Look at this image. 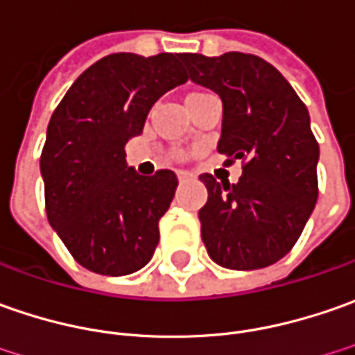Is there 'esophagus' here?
Instances as JSON below:
<instances>
[{
  "label": "esophagus",
  "instance_id": "1",
  "mask_svg": "<svg viewBox=\"0 0 355 355\" xmlns=\"http://www.w3.org/2000/svg\"><path fill=\"white\" fill-rule=\"evenodd\" d=\"M190 178H192V175L187 173V171H180V173H178V180H180V182H187Z\"/></svg>",
  "mask_w": 355,
  "mask_h": 355
}]
</instances>
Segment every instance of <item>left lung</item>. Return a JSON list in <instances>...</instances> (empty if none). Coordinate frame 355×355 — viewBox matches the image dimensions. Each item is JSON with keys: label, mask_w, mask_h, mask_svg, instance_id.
<instances>
[{"label": "left lung", "mask_w": 355, "mask_h": 355, "mask_svg": "<svg viewBox=\"0 0 355 355\" xmlns=\"http://www.w3.org/2000/svg\"><path fill=\"white\" fill-rule=\"evenodd\" d=\"M190 80L222 98L218 151L243 161L238 184L200 175L208 202L202 241L218 265L261 269L285 257L318 198V143L311 116L283 74L245 53L182 55Z\"/></svg>", "instance_id": "8db88e82"}]
</instances>
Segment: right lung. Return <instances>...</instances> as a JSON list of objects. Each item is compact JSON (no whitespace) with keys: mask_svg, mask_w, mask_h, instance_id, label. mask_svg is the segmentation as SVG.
I'll return each mask as SVG.
<instances>
[{"mask_svg":"<svg viewBox=\"0 0 355 355\" xmlns=\"http://www.w3.org/2000/svg\"><path fill=\"white\" fill-rule=\"evenodd\" d=\"M182 55L116 53L84 70L49 121L41 153L46 218L72 257L100 275L145 267L177 175L141 177L125 163L153 104L189 76Z\"/></svg>","mask_w":355,"mask_h":355,"instance_id":"1","label":"right lung"}]
</instances>
